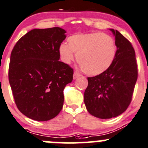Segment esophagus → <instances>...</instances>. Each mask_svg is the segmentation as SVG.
<instances>
[{
  "label": "esophagus",
  "instance_id": "1",
  "mask_svg": "<svg viewBox=\"0 0 148 148\" xmlns=\"http://www.w3.org/2000/svg\"><path fill=\"white\" fill-rule=\"evenodd\" d=\"M80 75H81L78 72H77V71H75V72H74V74H73V78H74V79L77 78V77H80Z\"/></svg>",
  "mask_w": 148,
  "mask_h": 148
}]
</instances>
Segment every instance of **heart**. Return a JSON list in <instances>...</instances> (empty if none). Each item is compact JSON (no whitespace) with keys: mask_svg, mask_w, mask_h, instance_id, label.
I'll use <instances>...</instances> for the list:
<instances>
[{"mask_svg":"<svg viewBox=\"0 0 148 148\" xmlns=\"http://www.w3.org/2000/svg\"><path fill=\"white\" fill-rule=\"evenodd\" d=\"M62 44L59 54L62 62L70 64L77 55V60L85 73L96 75L105 72L114 62L116 46L113 38L101 32L77 33Z\"/></svg>","mask_w":148,"mask_h":148,"instance_id":"1","label":"heart"}]
</instances>
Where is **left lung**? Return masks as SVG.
I'll use <instances>...</instances> for the list:
<instances>
[{
  "mask_svg": "<svg viewBox=\"0 0 148 148\" xmlns=\"http://www.w3.org/2000/svg\"><path fill=\"white\" fill-rule=\"evenodd\" d=\"M110 30L117 47L114 61L105 72L88 77V85L84 93L88 112L103 119L116 117L125 112L131 103L138 75L131 42L117 30Z\"/></svg>",
  "mask_w": 148,
  "mask_h": 148,
  "instance_id": "8db88e82",
  "label": "left lung"
}]
</instances>
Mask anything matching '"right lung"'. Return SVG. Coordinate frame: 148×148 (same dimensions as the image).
Returning <instances> with one entry per match:
<instances>
[{"instance_id": "right-lung-1", "label": "right lung", "mask_w": 148, "mask_h": 148, "mask_svg": "<svg viewBox=\"0 0 148 148\" xmlns=\"http://www.w3.org/2000/svg\"><path fill=\"white\" fill-rule=\"evenodd\" d=\"M60 27L34 29L16 42L11 54L8 80L18 110L39 122L62 110L63 90L73 69L59 61V47L66 38Z\"/></svg>"}]
</instances>
